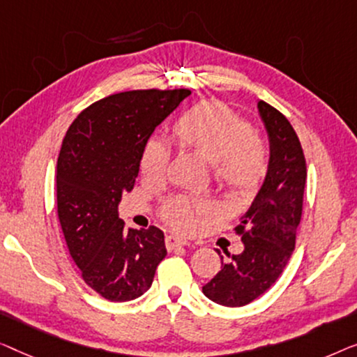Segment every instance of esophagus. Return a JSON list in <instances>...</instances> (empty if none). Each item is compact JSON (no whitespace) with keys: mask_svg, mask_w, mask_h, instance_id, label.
Returning a JSON list of instances; mask_svg holds the SVG:
<instances>
[{"mask_svg":"<svg viewBox=\"0 0 357 357\" xmlns=\"http://www.w3.org/2000/svg\"><path fill=\"white\" fill-rule=\"evenodd\" d=\"M165 244H167L168 250H173L176 248H181V245H188V241L181 239V238H178V236L169 234V236H167V238H165Z\"/></svg>","mask_w":357,"mask_h":357,"instance_id":"esophagus-1","label":"esophagus"}]
</instances>
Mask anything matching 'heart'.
Masks as SVG:
<instances>
[{
  "label": "heart",
  "instance_id": "obj_1",
  "mask_svg": "<svg viewBox=\"0 0 357 357\" xmlns=\"http://www.w3.org/2000/svg\"><path fill=\"white\" fill-rule=\"evenodd\" d=\"M173 135L183 149L194 150L213 163L220 185L236 197L252 194L268 173L270 152L265 140L254 134L250 123L227 105L208 100L181 114L173 123ZM172 144L152 135L140 152V174L150 181H162L167 174ZM217 213L210 200L174 197L165 205L162 217L179 233H195Z\"/></svg>",
  "mask_w": 357,
  "mask_h": 357
}]
</instances>
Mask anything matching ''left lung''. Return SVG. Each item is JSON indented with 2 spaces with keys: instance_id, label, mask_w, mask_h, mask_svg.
I'll return each instance as SVG.
<instances>
[{
  "instance_id": "obj_1",
  "label": "left lung",
  "mask_w": 357,
  "mask_h": 357,
  "mask_svg": "<svg viewBox=\"0 0 357 357\" xmlns=\"http://www.w3.org/2000/svg\"><path fill=\"white\" fill-rule=\"evenodd\" d=\"M270 142V167L254 202L234 228L244 250L222 254V270L202 286L204 294L227 307L252 303L272 286L294 250L307 178L303 147L284 114L259 102Z\"/></svg>"
}]
</instances>
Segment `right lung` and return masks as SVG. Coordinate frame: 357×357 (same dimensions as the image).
Here are the masks:
<instances>
[{
  "label": "right lung",
  "mask_w": 357,
  "mask_h": 357,
  "mask_svg": "<svg viewBox=\"0 0 357 357\" xmlns=\"http://www.w3.org/2000/svg\"><path fill=\"white\" fill-rule=\"evenodd\" d=\"M188 95V89L109 95L85 108L63 140L58 218L84 281L108 301L142 296L167 255L163 231L128 229L118 204L134 188L145 140Z\"/></svg>",
  "instance_id": "obj_1"
}]
</instances>
